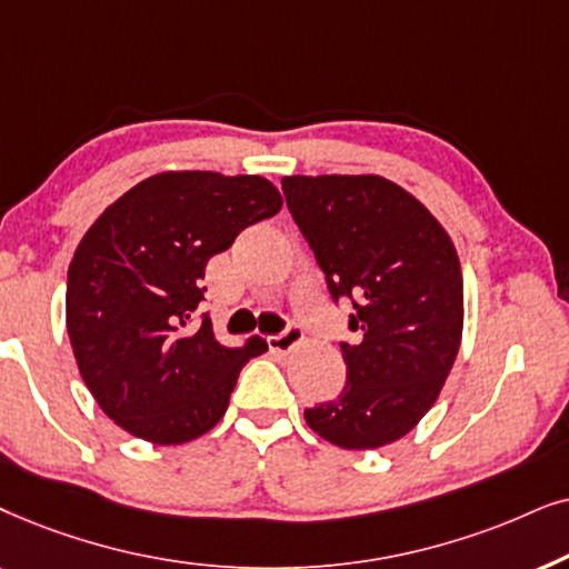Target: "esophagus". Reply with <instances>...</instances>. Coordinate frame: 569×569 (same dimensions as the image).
<instances>
[{"label": "esophagus", "instance_id": "obj_1", "mask_svg": "<svg viewBox=\"0 0 569 569\" xmlns=\"http://www.w3.org/2000/svg\"><path fill=\"white\" fill-rule=\"evenodd\" d=\"M301 338H305L301 328H297V325H289V328H286L283 332H278V336H270L268 346H270V351L286 353V351H291L293 346H299Z\"/></svg>", "mask_w": 569, "mask_h": 569}]
</instances>
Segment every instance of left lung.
<instances>
[{
	"mask_svg": "<svg viewBox=\"0 0 569 569\" xmlns=\"http://www.w3.org/2000/svg\"><path fill=\"white\" fill-rule=\"evenodd\" d=\"M301 237L332 301L348 299L346 385L307 408L317 435L375 450L408 435L448 380L463 332V276L437 218L382 177H283Z\"/></svg>",
	"mask_w": 569,
	"mask_h": 569,
	"instance_id": "8db88e82",
	"label": "left lung"
}]
</instances>
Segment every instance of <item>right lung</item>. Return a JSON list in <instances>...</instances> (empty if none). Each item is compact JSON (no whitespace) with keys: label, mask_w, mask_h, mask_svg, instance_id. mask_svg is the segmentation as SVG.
I'll list each match as a JSON object with an SVG mask.
<instances>
[{"label":"right lung","mask_w":569,"mask_h":569,"mask_svg":"<svg viewBox=\"0 0 569 569\" xmlns=\"http://www.w3.org/2000/svg\"><path fill=\"white\" fill-rule=\"evenodd\" d=\"M283 200L262 177L163 171L98 216L67 276V332L103 413L153 445H179L221 421L241 367L268 351L216 340L206 264Z\"/></svg>","instance_id":"right-lung-1"}]
</instances>
